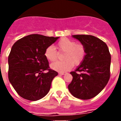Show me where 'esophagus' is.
Masks as SVG:
<instances>
[{
	"mask_svg": "<svg viewBox=\"0 0 121 121\" xmlns=\"http://www.w3.org/2000/svg\"><path fill=\"white\" fill-rule=\"evenodd\" d=\"M65 73H66V72H59V74H61V75H64V74H65Z\"/></svg>",
	"mask_w": 121,
	"mask_h": 121,
	"instance_id": "obj_1",
	"label": "esophagus"
}]
</instances>
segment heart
<instances>
[{
	"mask_svg": "<svg viewBox=\"0 0 121 121\" xmlns=\"http://www.w3.org/2000/svg\"><path fill=\"white\" fill-rule=\"evenodd\" d=\"M56 48L59 52H64L63 61H57L51 64V68L56 71L64 72L73 68L74 65L82 64L86 54L85 48L83 44L76 43L74 40L64 37L57 42ZM45 56L50 62L57 59V51L53 46H49L45 51Z\"/></svg>",
	"mask_w": 121,
	"mask_h": 121,
	"instance_id": "1",
	"label": "heart"
}]
</instances>
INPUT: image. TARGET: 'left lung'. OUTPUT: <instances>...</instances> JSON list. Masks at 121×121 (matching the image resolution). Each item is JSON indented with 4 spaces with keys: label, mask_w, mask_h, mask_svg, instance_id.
<instances>
[{
    "label": "left lung",
    "mask_w": 121,
    "mask_h": 121,
    "mask_svg": "<svg viewBox=\"0 0 121 121\" xmlns=\"http://www.w3.org/2000/svg\"><path fill=\"white\" fill-rule=\"evenodd\" d=\"M84 45L86 55L74 71L68 90L78 99L94 98L106 86L110 77L111 55L104 42L91 35H73Z\"/></svg>",
    "instance_id": "left-lung-1"
}]
</instances>
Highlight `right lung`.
<instances>
[{"mask_svg": "<svg viewBox=\"0 0 121 121\" xmlns=\"http://www.w3.org/2000/svg\"><path fill=\"white\" fill-rule=\"evenodd\" d=\"M59 37L34 34L22 37L13 45L8 56V79L18 95L35 101L47 95L57 72L50 69L46 48ZM48 70L46 73L43 71Z\"/></svg>", "mask_w": 121, "mask_h": 121, "instance_id": "right-lung-1", "label": "right lung"}]
</instances>
